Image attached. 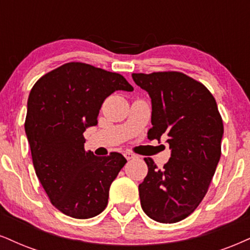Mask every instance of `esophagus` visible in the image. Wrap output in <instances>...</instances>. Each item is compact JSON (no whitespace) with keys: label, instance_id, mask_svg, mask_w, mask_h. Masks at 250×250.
I'll list each match as a JSON object with an SVG mask.
<instances>
[{"label":"esophagus","instance_id":"1","mask_svg":"<svg viewBox=\"0 0 250 250\" xmlns=\"http://www.w3.org/2000/svg\"><path fill=\"white\" fill-rule=\"evenodd\" d=\"M124 156L127 160H131V159H134V158H137V155H135V154H133L132 152H125L124 153Z\"/></svg>","mask_w":250,"mask_h":250}]
</instances>
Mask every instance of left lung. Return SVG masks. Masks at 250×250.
<instances>
[{
  "label": "left lung",
  "mask_w": 250,
  "mask_h": 250,
  "mask_svg": "<svg viewBox=\"0 0 250 250\" xmlns=\"http://www.w3.org/2000/svg\"><path fill=\"white\" fill-rule=\"evenodd\" d=\"M152 98L149 139L167 137L169 161L159 169L145 158L148 174L139 184L141 208L153 220L172 224L198 208L221 155L224 124L213 95L181 72L132 74Z\"/></svg>",
  "instance_id": "8db88e82"
}]
</instances>
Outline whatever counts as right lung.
<instances>
[{
	"label": "right lung",
	"mask_w": 250,
	"mask_h": 250,
	"mask_svg": "<svg viewBox=\"0 0 250 250\" xmlns=\"http://www.w3.org/2000/svg\"><path fill=\"white\" fill-rule=\"evenodd\" d=\"M116 90L133 87L118 73L68 62L30 91L24 126L37 177L52 204L76 219L104 211L111 183L127 162L119 153L100 158L84 149L83 132L97 124L102 104Z\"/></svg>",
	"instance_id": "1"
}]
</instances>
